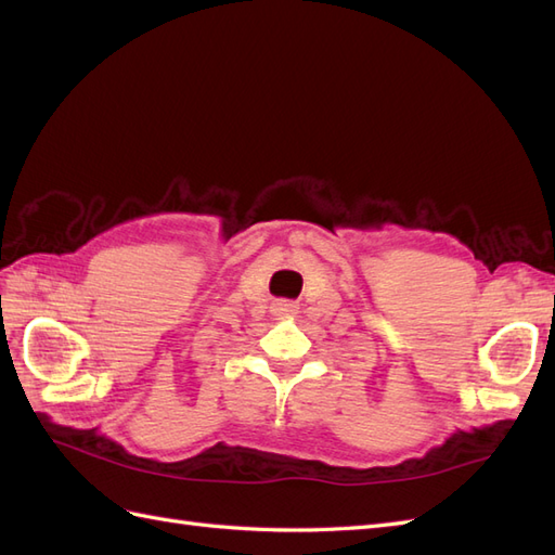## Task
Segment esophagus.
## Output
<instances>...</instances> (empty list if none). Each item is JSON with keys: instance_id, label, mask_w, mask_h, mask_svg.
I'll return each mask as SVG.
<instances>
[{"instance_id": "34e87169", "label": "esophagus", "mask_w": 555, "mask_h": 555, "mask_svg": "<svg viewBox=\"0 0 555 555\" xmlns=\"http://www.w3.org/2000/svg\"><path fill=\"white\" fill-rule=\"evenodd\" d=\"M275 312H278V314H294V312H296V306H294V304H287V300H280V304H275Z\"/></svg>"}]
</instances>
